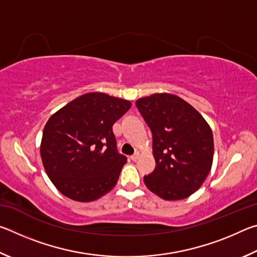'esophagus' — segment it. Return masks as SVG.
<instances>
[{
	"instance_id": "1",
	"label": "esophagus",
	"mask_w": 257,
	"mask_h": 257,
	"mask_svg": "<svg viewBox=\"0 0 257 257\" xmlns=\"http://www.w3.org/2000/svg\"><path fill=\"white\" fill-rule=\"evenodd\" d=\"M138 158H139V153H135L134 155L130 156V160H132V161H137Z\"/></svg>"
}]
</instances>
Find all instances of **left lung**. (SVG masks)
I'll list each match as a JSON object with an SVG mask.
<instances>
[{
    "instance_id": "8db88e82",
    "label": "left lung",
    "mask_w": 257,
    "mask_h": 257,
    "mask_svg": "<svg viewBox=\"0 0 257 257\" xmlns=\"http://www.w3.org/2000/svg\"><path fill=\"white\" fill-rule=\"evenodd\" d=\"M136 106L153 136L156 167L144 177L146 187L167 201L190 196L212 168L214 143L210 125L190 104L172 94L139 98Z\"/></svg>"
}]
</instances>
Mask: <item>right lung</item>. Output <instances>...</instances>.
<instances>
[{
	"instance_id": "add662e5",
	"label": "right lung",
	"mask_w": 257,
	"mask_h": 257,
	"mask_svg": "<svg viewBox=\"0 0 257 257\" xmlns=\"http://www.w3.org/2000/svg\"><path fill=\"white\" fill-rule=\"evenodd\" d=\"M132 103L104 93H87L47 121L41 158L47 176L64 196L92 202L115 186L127 158L116 151L112 125Z\"/></svg>"
}]
</instances>
